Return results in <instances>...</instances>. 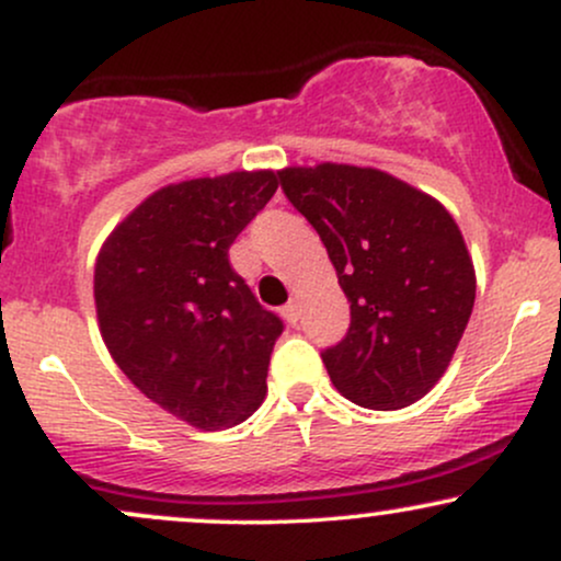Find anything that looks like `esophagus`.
Here are the masks:
<instances>
[{
	"label": "esophagus",
	"mask_w": 561,
	"mask_h": 561,
	"mask_svg": "<svg viewBox=\"0 0 561 561\" xmlns=\"http://www.w3.org/2000/svg\"><path fill=\"white\" fill-rule=\"evenodd\" d=\"M285 317H287V321H293V324L300 319V300L298 298H293V300L287 302V306H285Z\"/></svg>",
	"instance_id": "34e87169"
}]
</instances>
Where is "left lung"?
I'll list each match as a JSON object with an SVG mask.
<instances>
[{
    "label": "left lung",
    "instance_id": "8db88e82",
    "mask_svg": "<svg viewBox=\"0 0 561 561\" xmlns=\"http://www.w3.org/2000/svg\"><path fill=\"white\" fill-rule=\"evenodd\" d=\"M324 242L351 330L324 351L332 385L364 409L416 403L446 375L474 306V266L440 199L371 165L279 171Z\"/></svg>",
    "mask_w": 561,
    "mask_h": 561
}]
</instances>
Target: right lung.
I'll use <instances>...</instances> for the list:
<instances>
[{
    "mask_svg": "<svg viewBox=\"0 0 561 561\" xmlns=\"http://www.w3.org/2000/svg\"><path fill=\"white\" fill-rule=\"evenodd\" d=\"M276 186L268 169L165 184L96 253V324L113 362L190 427H234L266 398L282 321L231 268L229 248Z\"/></svg>",
    "mask_w": 561,
    "mask_h": 561,
    "instance_id": "add662e5",
    "label": "right lung"
}]
</instances>
